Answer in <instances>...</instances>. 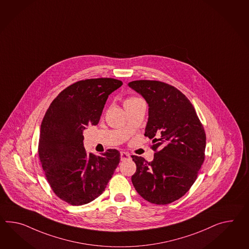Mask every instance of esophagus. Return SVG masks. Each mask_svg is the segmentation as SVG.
<instances>
[{
	"label": "esophagus",
	"instance_id": "obj_1",
	"mask_svg": "<svg viewBox=\"0 0 249 249\" xmlns=\"http://www.w3.org/2000/svg\"><path fill=\"white\" fill-rule=\"evenodd\" d=\"M129 159H130V156H129L128 153H127V152H122L121 153V160L122 161L125 162V161H127Z\"/></svg>",
	"mask_w": 249,
	"mask_h": 249
}]
</instances>
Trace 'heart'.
Returning <instances> with one entry per match:
<instances>
[{"label":"heart","instance_id":"heart-1","mask_svg":"<svg viewBox=\"0 0 249 249\" xmlns=\"http://www.w3.org/2000/svg\"><path fill=\"white\" fill-rule=\"evenodd\" d=\"M140 101L141 100H140V98L131 96V97L127 98V100L125 101L124 106H127V105H129V104H133V103H138V102H140Z\"/></svg>","mask_w":249,"mask_h":249}]
</instances>
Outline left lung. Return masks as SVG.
Wrapping results in <instances>:
<instances>
[{
	"instance_id": "8db88e82",
	"label": "left lung",
	"mask_w": 249,
	"mask_h": 249,
	"mask_svg": "<svg viewBox=\"0 0 249 249\" xmlns=\"http://www.w3.org/2000/svg\"><path fill=\"white\" fill-rule=\"evenodd\" d=\"M128 86L148 104L145 136L157 152L152 162L132 156L131 181L145 200L164 205L180 199L195 182L205 158L206 135L188 98L172 85L139 80Z\"/></svg>"
}]
</instances>
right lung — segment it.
<instances>
[{"instance_id":"obj_1","label":"right lung","mask_w":249,"mask_h":249,"mask_svg":"<svg viewBox=\"0 0 249 249\" xmlns=\"http://www.w3.org/2000/svg\"><path fill=\"white\" fill-rule=\"evenodd\" d=\"M122 85L113 78L78 81L61 91L43 118L39 160L53 192L71 205L99 197L120 163L116 149L102 156L86 153L83 132L86 126L97 125L109 94Z\"/></svg>"}]
</instances>
